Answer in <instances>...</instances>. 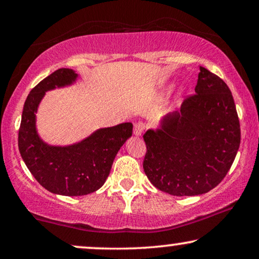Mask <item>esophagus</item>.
Returning a JSON list of instances; mask_svg holds the SVG:
<instances>
[{
    "mask_svg": "<svg viewBox=\"0 0 259 259\" xmlns=\"http://www.w3.org/2000/svg\"><path fill=\"white\" fill-rule=\"evenodd\" d=\"M145 127H146V126H145L144 122H137V123H134V128H133L134 136H136V137H140L141 134L144 133Z\"/></svg>",
    "mask_w": 259,
    "mask_h": 259,
    "instance_id": "34e87169",
    "label": "esophagus"
}]
</instances>
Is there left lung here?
<instances>
[{
	"label": "left lung",
	"mask_w": 259,
	"mask_h": 259,
	"mask_svg": "<svg viewBox=\"0 0 259 259\" xmlns=\"http://www.w3.org/2000/svg\"><path fill=\"white\" fill-rule=\"evenodd\" d=\"M196 94L169 113L160 127L144 134V171L158 190L198 196L214 189L229 172L240 144L231 91L221 77L199 67Z\"/></svg>",
	"instance_id": "8db88e82"
}]
</instances>
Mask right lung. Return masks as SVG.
Segmentation results:
<instances>
[{
    "mask_svg": "<svg viewBox=\"0 0 259 259\" xmlns=\"http://www.w3.org/2000/svg\"><path fill=\"white\" fill-rule=\"evenodd\" d=\"M77 74L60 68L38 82L28 94L19 130V150L24 164L38 184L61 196H84L104 185L120 147L132 136L133 125L100 128L69 146H52L38 137L36 112L46 92L70 86Z\"/></svg>",
    "mask_w": 259,
    "mask_h": 259,
    "instance_id": "add662e5",
    "label": "right lung"
}]
</instances>
